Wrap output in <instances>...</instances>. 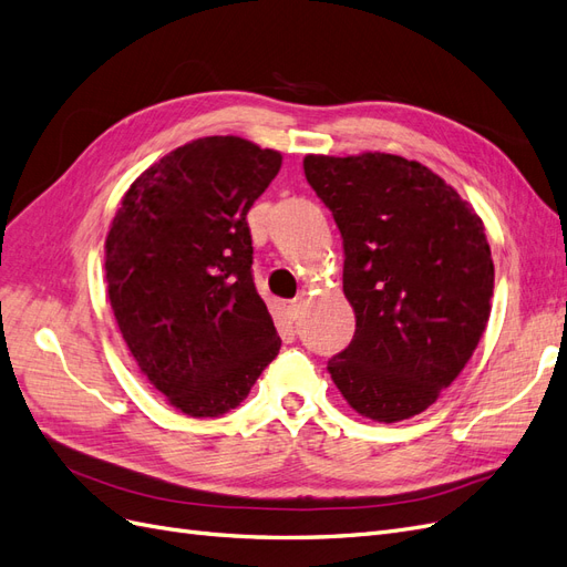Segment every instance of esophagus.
Masks as SVG:
<instances>
[{"label": "esophagus", "instance_id": "1", "mask_svg": "<svg viewBox=\"0 0 567 567\" xmlns=\"http://www.w3.org/2000/svg\"><path fill=\"white\" fill-rule=\"evenodd\" d=\"M300 307H302V298H296V300H290V302L284 305V310H286L290 321H296L300 317Z\"/></svg>", "mask_w": 567, "mask_h": 567}]
</instances>
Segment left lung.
I'll return each mask as SVG.
<instances>
[{"mask_svg": "<svg viewBox=\"0 0 567 567\" xmlns=\"http://www.w3.org/2000/svg\"><path fill=\"white\" fill-rule=\"evenodd\" d=\"M302 167L340 229L357 319L350 346L329 359L331 379L371 421L416 416L487 326L494 265L483 219L433 169L392 153L305 156Z\"/></svg>", "mask_w": 567, "mask_h": 567, "instance_id": "left-lung-1", "label": "left lung"}]
</instances>
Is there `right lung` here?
Instances as JSON below:
<instances>
[{"instance_id":"add662e5","label":"right lung","mask_w":567,"mask_h":567,"mask_svg":"<svg viewBox=\"0 0 567 567\" xmlns=\"http://www.w3.org/2000/svg\"><path fill=\"white\" fill-rule=\"evenodd\" d=\"M281 153L203 136L136 177L106 236L109 300L151 385L194 419L241 404L281 338L252 284L246 215Z\"/></svg>"}]
</instances>
